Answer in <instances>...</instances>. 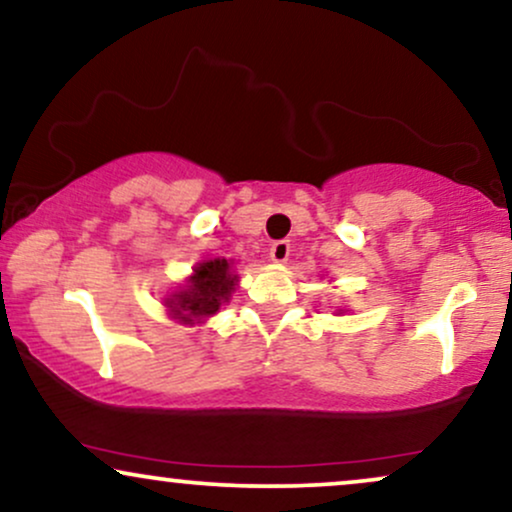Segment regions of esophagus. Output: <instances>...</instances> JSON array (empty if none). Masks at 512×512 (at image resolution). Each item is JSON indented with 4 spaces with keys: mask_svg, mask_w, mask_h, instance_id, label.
<instances>
[{
    "mask_svg": "<svg viewBox=\"0 0 512 512\" xmlns=\"http://www.w3.org/2000/svg\"><path fill=\"white\" fill-rule=\"evenodd\" d=\"M269 257H271V260H274L276 264L288 262V257H290V243H288V241H276V243H271Z\"/></svg>",
    "mask_w": 512,
    "mask_h": 512,
    "instance_id": "esophagus-1",
    "label": "esophagus"
}]
</instances>
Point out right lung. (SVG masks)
<instances>
[{
	"mask_svg": "<svg viewBox=\"0 0 512 512\" xmlns=\"http://www.w3.org/2000/svg\"><path fill=\"white\" fill-rule=\"evenodd\" d=\"M236 283L238 276L226 260L203 262L193 269L189 283L167 297L165 304L172 319H179L181 323H200L217 314L219 307L231 300Z\"/></svg>",
	"mask_w": 512,
	"mask_h": 512,
	"instance_id": "right-lung-1",
	"label": "right lung"
}]
</instances>
